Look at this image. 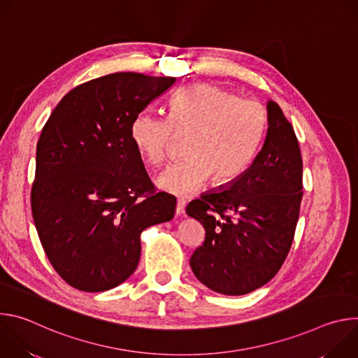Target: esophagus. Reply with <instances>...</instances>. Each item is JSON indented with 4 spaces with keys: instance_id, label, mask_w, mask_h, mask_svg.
<instances>
[{
    "instance_id": "34e87169",
    "label": "esophagus",
    "mask_w": 358,
    "mask_h": 358,
    "mask_svg": "<svg viewBox=\"0 0 358 358\" xmlns=\"http://www.w3.org/2000/svg\"><path fill=\"white\" fill-rule=\"evenodd\" d=\"M184 213H185V201L180 198V199H177L176 215H177V217H181V215H184Z\"/></svg>"
}]
</instances>
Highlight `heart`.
Here are the masks:
<instances>
[{"mask_svg":"<svg viewBox=\"0 0 358 358\" xmlns=\"http://www.w3.org/2000/svg\"><path fill=\"white\" fill-rule=\"evenodd\" d=\"M268 124V109L261 101L199 83L182 87L171 99L169 119L138 113L130 124V140L145 163L159 167L177 138H187V160L157 178L163 191L185 196L208 177L222 184L241 176L258 156Z\"/></svg>","mask_w":358,"mask_h":358,"instance_id":"b5f03b06","label":"heart"}]
</instances>
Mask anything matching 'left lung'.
<instances>
[{"label":"left lung","mask_w":358,"mask_h":358,"mask_svg":"<svg viewBox=\"0 0 358 358\" xmlns=\"http://www.w3.org/2000/svg\"><path fill=\"white\" fill-rule=\"evenodd\" d=\"M252 166L221 191L201 195L187 214L206 239L191 255L196 279L214 292L239 296L266 285L290 250L303 198V162L293 126L276 101Z\"/></svg>","instance_id":"8db88e82"}]
</instances>
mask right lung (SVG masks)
<instances>
[{"instance_id":"add662e5","label":"right lung","mask_w":358,"mask_h":358,"mask_svg":"<svg viewBox=\"0 0 358 358\" xmlns=\"http://www.w3.org/2000/svg\"><path fill=\"white\" fill-rule=\"evenodd\" d=\"M176 78L119 72L66 93L36 144L31 208L58 275L105 292L136 271L141 232L170 221L176 198L157 192L130 140V124Z\"/></svg>"}]
</instances>
